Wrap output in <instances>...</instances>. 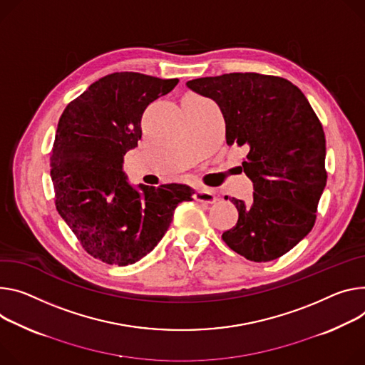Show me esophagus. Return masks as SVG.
<instances>
[{
  "instance_id": "esophagus-1",
  "label": "esophagus",
  "mask_w": 365,
  "mask_h": 365,
  "mask_svg": "<svg viewBox=\"0 0 365 365\" xmlns=\"http://www.w3.org/2000/svg\"><path fill=\"white\" fill-rule=\"evenodd\" d=\"M195 201L204 204H214L217 201V195L210 187H200L195 192Z\"/></svg>"
}]
</instances>
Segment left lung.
Wrapping results in <instances>:
<instances>
[{"instance_id": "left-lung-1", "label": "left lung", "mask_w": 365, "mask_h": 365, "mask_svg": "<svg viewBox=\"0 0 365 365\" xmlns=\"http://www.w3.org/2000/svg\"><path fill=\"white\" fill-rule=\"evenodd\" d=\"M186 86L215 101L228 145L245 147L242 170L253 182V202L233 197L237 224L225 245L253 262H269L303 240L316 222L326 186V140L303 91L257 73L195 78Z\"/></svg>"}]
</instances>
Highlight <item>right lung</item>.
I'll return each instance as SVG.
<instances>
[{
  "label": "right lung",
  "mask_w": 365,
  "mask_h": 365,
  "mask_svg": "<svg viewBox=\"0 0 365 365\" xmlns=\"http://www.w3.org/2000/svg\"><path fill=\"white\" fill-rule=\"evenodd\" d=\"M178 83L113 73L93 83L59 118L51 153L55 205L94 259L135 263L163 239L176 207L192 201L187 185H140V193L122 172L123 155L141 140L144 110Z\"/></svg>",
  "instance_id": "add662e5"
}]
</instances>
